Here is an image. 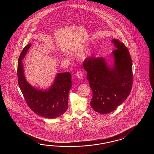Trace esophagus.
I'll return each mask as SVG.
<instances>
[{
  "instance_id": "34e87169",
  "label": "esophagus",
  "mask_w": 154,
  "mask_h": 154,
  "mask_svg": "<svg viewBox=\"0 0 154 154\" xmlns=\"http://www.w3.org/2000/svg\"><path fill=\"white\" fill-rule=\"evenodd\" d=\"M76 76L79 79H82V72H81V71H78V72H76Z\"/></svg>"
}]
</instances>
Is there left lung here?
<instances>
[{"instance_id":"obj_1","label":"left lung","mask_w":154,"mask_h":154,"mask_svg":"<svg viewBox=\"0 0 154 154\" xmlns=\"http://www.w3.org/2000/svg\"><path fill=\"white\" fill-rule=\"evenodd\" d=\"M116 49L113 67L109 68L103 58L88 57L83 66L92 91L90 104L95 111L107 114L113 111L128 97L133 85L132 60L125 44L113 39Z\"/></svg>"}]
</instances>
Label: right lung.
<instances>
[{
    "mask_svg": "<svg viewBox=\"0 0 154 154\" xmlns=\"http://www.w3.org/2000/svg\"><path fill=\"white\" fill-rule=\"evenodd\" d=\"M31 47L29 43L20 54L17 65V78L26 103L37 115L45 118H56L66 112L68 107V94L72 86L70 72L58 74L53 85L46 91L33 88L26 82L21 60Z\"/></svg>",
    "mask_w": 154,
    "mask_h": 154,
    "instance_id": "obj_1",
    "label": "right lung"
}]
</instances>
